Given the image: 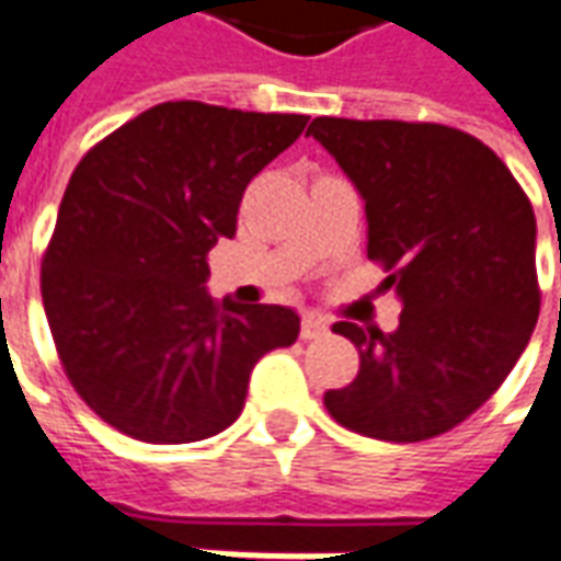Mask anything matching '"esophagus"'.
Wrapping results in <instances>:
<instances>
[{
  "mask_svg": "<svg viewBox=\"0 0 561 561\" xmlns=\"http://www.w3.org/2000/svg\"><path fill=\"white\" fill-rule=\"evenodd\" d=\"M328 333V324H324V318L312 316V312H306L300 318V340H318V336H324Z\"/></svg>",
  "mask_w": 561,
  "mask_h": 561,
  "instance_id": "obj_1",
  "label": "esophagus"
}]
</instances>
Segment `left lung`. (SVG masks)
Segmentation results:
<instances>
[{"instance_id":"1","label":"left lung","mask_w":561,"mask_h":561,"mask_svg":"<svg viewBox=\"0 0 561 561\" xmlns=\"http://www.w3.org/2000/svg\"><path fill=\"white\" fill-rule=\"evenodd\" d=\"M306 135L364 195L366 255L402 297L393 333L333 324L360 369L324 405L369 438H435L478 412L529 345L541 312L529 195L459 128L318 116Z\"/></svg>"}]
</instances>
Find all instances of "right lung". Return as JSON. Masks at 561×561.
Instances as JSON below:
<instances>
[{
	"instance_id": "obj_1",
	"label": "right lung",
	"mask_w": 561,
	"mask_h": 561,
	"mask_svg": "<svg viewBox=\"0 0 561 561\" xmlns=\"http://www.w3.org/2000/svg\"><path fill=\"white\" fill-rule=\"evenodd\" d=\"M306 119L164 102L71 173L42 257L44 312L71 388L123 435L185 445L228 430L252 366L297 340V312L219 304L204 282L245 185Z\"/></svg>"
}]
</instances>
